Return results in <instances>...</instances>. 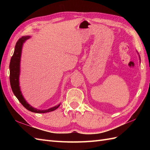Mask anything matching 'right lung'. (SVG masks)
I'll use <instances>...</instances> for the list:
<instances>
[{
	"label": "right lung",
	"instance_id": "add662e5",
	"mask_svg": "<svg viewBox=\"0 0 150 150\" xmlns=\"http://www.w3.org/2000/svg\"><path fill=\"white\" fill-rule=\"evenodd\" d=\"M30 37V36L22 37L17 40V43L15 44L13 55L11 57L10 63H9V71H10V73H9V81H10L11 90L13 92L14 95H15V97L17 98L19 102L22 104V106L25 108H26L28 110L31 111V112L37 113H44L47 112H50V111L55 110L57 108H58L60 104L58 105V106H54L46 110H39L35 109V108H32L30 104H28L26 103V101L24 100L20 90L18 78L19 74H20V60L22 47V44L25 42V40L29 39Z\"/></svg>",
	"mask_w": 150,
	"mask_h": 150
}]
</instances>
